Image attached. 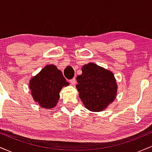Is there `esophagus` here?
Segmentation results:
<instances>
[{"label": "esophagus", "mask_w": 152, "mask_h": 152, "mask_svg": "<svg viewBox=\"0 0 152 152\" xmlns=\"http://www.w3.org/2000/svg\"><path fill=\"white\" fill-rule=\"evenodd\" d=\"M70 83H71L72 85H75V84H76V78H72V79H71V80H70Z\"/></svg>", "instance_id": "1"}]
</instances>
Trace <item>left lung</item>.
Masks as SVG:
<instances>
[{
	"label": "left lung",
	"instance_id": "obj_1",
	"mask_svg": "<svg viewBox=\"0 0 152 152\" xmlns=\"http://www.w3.org/2000/svg\"><path fill=\"white\" fill-rule=\"evenodd\" d=\"M81 71L76 86L80 99L89 111H102L116 99L118 86L114 74L94 63L85 64Z\"/></svg>",
	"mask_w": 152,
	"mask_h": 152
}]
</instances>
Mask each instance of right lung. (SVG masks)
Instances as JSON below:
<instances>
[{
	"label": "right lung",
	"instance_id": "1",
	"mask_svg": "<svg viewBox=\"0 0 152 152\" xmlns=\"http://www.w3.org/2000/svg\"><path fill=\"white\" fill-rule=\"evenodd\" d=\"M69 85L62 72L53 64L47 65L31 78L29 88L36 102L43 109H53L58 104L61 90Z\"/></svg>",
	"mask_w": 152,
	"mask_h": 152
}]
</instances>
